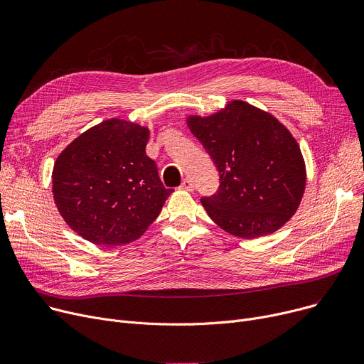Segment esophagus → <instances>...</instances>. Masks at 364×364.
Instances as JSON below:
<instances>
[{
    "mask_svg": "<svg viewBox=\"0 0 364 364\" xmlns=\"http://www.w3.org/2000/svg\"><path fill=\"white\" fill-rule=\"evenodd\" d=\"M180 188H181V190H186V192H192V190H193V183H192V180L184 178V180L181 181V184H180Z\"/></svg>",
    "mask_w": 364,
    "mask_h": 364,
    "instance_id": "obj_1",
    "label": "esophagus"
}]
</instances>
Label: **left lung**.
<instances>
[{"mask_svg":"<svg viewBox=\"0 0 364 364\" xmlns=\"http://www.w3.org/2000/svg\"><path fill=\"white\" fill-rule=\"evenodd\" d=\"M187 125L218 169L215 195L200 199L215 224L255 239L291 220L304 195L305 164L288 128L242 100L211 117H188Z\"/></svg>","mask_w":364,"mask_h":364,"instance_id":"1","label":"left lung"}]
</instances>
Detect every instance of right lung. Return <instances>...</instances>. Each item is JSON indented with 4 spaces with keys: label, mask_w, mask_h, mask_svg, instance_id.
Returning a JSON list of instances; mask_svg holds the SVG:
<instances>
[{
    "label": "right lung",
    "mask_w": 364,
    "mask_h": 364,
    "mask_svg": "<svg viewBox=\"0 0 364 364\" xmlns=\"http://www.w3.org/2000/svg\"><path fill=\"white\" fill-rule=\"evenodd\" d=\"M149 129L107 119L76 137L53 168L57 209L73 232L95 245L139 239L166 198L155 161L146 155Z\"/></svg>",
    "instance_id": "obj_1"
}]
</instances>
